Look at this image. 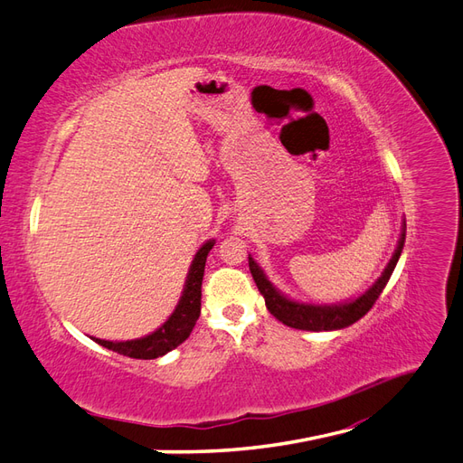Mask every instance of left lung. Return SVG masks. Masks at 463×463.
Here are the masks:
<instances>
[{
    "label": "left lung",
    "instance_id": "left-lung-1",
    "mask_svg": "<svg viewBox=\"0 0 463 463\" xmlns=\"http://www.w3.org/2000/svg\"><path fill=\"white\" fill-rule=\"evenodd\" d=\"M405 232H407V224L402 222L397 250L393 252V258L389 260L382 278H379L365 293H362L360 298L346 303H338V305H313V303L293 301L274 288V283L266 278L264 269L254 262V258L250 254H248V266H250V274L256 281L258 291L264 295L268 311L274 315L278 321H281L283 325H288L291 328L313 330V333H318V330H340L354 325L355 321H360V318L372 309L379 295H382L391 274H393V269L399 262L402 244H405Z\"/></svg>",
    "mask_w": 463,
    "mask_h": 463
}]
</instances>
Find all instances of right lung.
<instances>
[{
    "label": "right lung",
    "instance_id": "1",
    "mask_svg": "<svg viewBox=\"0 0 463 463\" xmlns=\"http://www.w3.org/2000/svg\"><path fill=\"white\" fill-rule=\"evenodd\" d=\"M213 244H215V241H207L199 248L192 266H189L182 298L177 301L174 313L168 317V321H165L160 328L154 330L152 335L145 338H137V340H127V342H111V340H101L93 336L91 338L103 348H109L117 354H123V355H128V358H137V360L160 358V355L168 354L170 350L180 346L182 342L192 335V330L201 313V281H203L207 254L213 248Z\"/></svg>",
    "mask_w": 463,
    "mask_h": 463
}]
</instances>
